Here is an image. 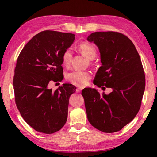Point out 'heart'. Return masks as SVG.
I'll use <instances>...</instances> for the list:
<instances>
[{"instance_id":"obj_1","label":"heart","mask_w":157,"mask_h":157,"mask_svg":"<svg viewBox=\"0 0 157 157\" xmlns=\"http://www.w3.org/2000/svg\"><path fill=\"white\" fill-rule=\"evenodd\" d=\"M72 82L75 84H83L84 83L85 79L80 74L77 73L72 78Z\"/></svg>"}]
</instances>
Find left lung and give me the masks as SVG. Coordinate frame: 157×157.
<instances>
[{"label":"left lung","instance_id":"obj_1","mask_svg":"<svg viewBox=\"0 0 157 157\" xmlns=\"http://www.w3.org/2000/svg\"><path fill=\"white\" fill-rule=\"evenodd\" d=\"M74 40L72 33L42 31L18 55L13 80L15 102L23 118L37 132L52 134L67 120L70 88L47 86L51 80L62 81L63 55Z\"/></svg>","mask_w":157,"mask_h":157}]
</instances>
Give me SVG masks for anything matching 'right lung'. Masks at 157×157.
<instances>
[{"label":"right lung","mask_w":157,"mask_h":157,"mask_svg":"<svg viewBox=\"0 0 157 157\" xmlns=\"http://www.w3.org/2000/svg\"><path fill=\"white\" fill-rule=\"evenodd\" d=\"M97 45L102 66L94 83L109 91L85 96L87 118L100 131H120L139 112L145 86L140 56L128 37L117 32H95L87 38Z\"/></svg>","instance_id":"right-lung-1"}]
</instances>
